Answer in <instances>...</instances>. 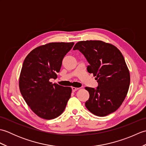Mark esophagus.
Instances as JSON below:
<instances>
[{"label":"esophagus","instance_id":"obj_1","mask_svg":"<svg viewBox=\"0 0 146 146\" xmlns=\"http://www.w3.org/2000/svg\"><path fill=\"white\" fill-rule=\"evenodd\" d=\"M72 88V91L73 92H76V90H78L79 89L78 88H76V87H73H73L72 88Z\"/></svg>","mask_w":146,"mask_h":146}]
</instances>
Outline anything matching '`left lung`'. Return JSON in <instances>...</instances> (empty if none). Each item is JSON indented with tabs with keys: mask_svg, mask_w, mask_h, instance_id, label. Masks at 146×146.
<instances>
[{
	"mask_svg": "<svg viewBox=\"0 0 146 146\" xmlns=\"http://www.w3.org/2000/svg\"><path fill=\"white\" fill-rule=\"evenodd\" d=\"M73 49L85 56L90 64L88 72L98 83L97 89L85 87L90 94L86 107L99 117L114 112L124 100L131 80L122 54L114 45L98 40L79 41Z\"/></svg>",
	"mask_w": 146,
	"mask_h": 146,
	"instance_id": "8db88e82",
	"label": "left lung"
}]
</instances>
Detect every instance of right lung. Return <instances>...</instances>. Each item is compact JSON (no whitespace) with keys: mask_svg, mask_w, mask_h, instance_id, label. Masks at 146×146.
I'll list each match as a JSON object with an SVG mask.
<instances>
[{"mask_svg":"<svg viewBox=\"0 0 146 146\" xmlns=\"http://www.w3.org/2000/svg\"><path fill=\"white\" fill-rule=\"evenodd\" d=\"M74 42H49L31 51L24 61L19 86L31 109L42 119L60 116L66 108L72 89L52 83L57 78L62 61Z\"/></svg>","mask_w":146,"mask_h":146,"instance_id":"right-lung-1","label":"right lung"}]
</instances>
